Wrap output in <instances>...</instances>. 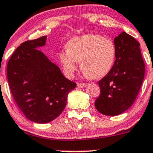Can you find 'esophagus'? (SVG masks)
<instances>
[{"mask_svg": "<svg viewBox=\"0 0 153 153\" xmlns=\"http://www.w3.org/2000/svg\"><path fill=\"white\" fill-rule=\"evenodd\" d=\"M79 88H85V87L87 86V83H78V84H77Z\"/></svg>", "mask_w": 153, "mask_h": 153, "instance_id": "1", "label": "esophagus"}]
</instances>
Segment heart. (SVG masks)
<instances>
[{
    "instance_id": "1",
    "label": "heart",
    "mask_w": 153,
    "mask_h": 153,
    "mask_svg": "<svg viewBox=\"0 0 153 153\" xmlns=\"http://www.w3.org/2000/svg\"><path fill=\"white\" fill-rule=\"evenodd\" d=\"M116 58V48L112 40L96 34L75 37L67 43V50L59 53L62 68L69 77L81 68L92 78H100L112 70Z\"/></svg>"
}]
</instances>
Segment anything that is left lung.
Here are the masks:
<instances>
[{"label":"left lung","mask_w":153,"mask_h":153,"mask_svg":"<svg viewBox=\"0 0 153 153\" xmlns=\"http://www.w3.org/2000/svg\"><path fill=\"white\" fill-rule=\"evenodd\" d=\"M116 58L112 70L99 81L95 107L108 116L123 113L133 105L145 76V62L135 38L122 32L114 39Z\"/></svg>","instance_id":"1"}]
</instances>
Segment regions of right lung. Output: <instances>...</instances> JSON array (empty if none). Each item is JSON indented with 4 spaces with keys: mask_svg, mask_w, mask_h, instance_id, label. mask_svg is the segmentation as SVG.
Segmentation results:
<instances>
[{
    "mask_svg": "<svg viewBox=\"0 0 153 153\" xmlns=\"http://www.w3.org/2000/svg\"><path fill=\"white\" fill-rule=\"evenodd\" d=\"M47 36L22 43L7 65L9 88L16 105L31 121L47 123L56 118L67 105L76 83L65 78L56 65L38 49Z\"/></svg>",
    "mask_w": 153,
    "mask_h": 153,
    "instance_id": "1",
    "label": "right lung"
}]
</instances>
